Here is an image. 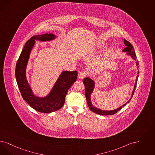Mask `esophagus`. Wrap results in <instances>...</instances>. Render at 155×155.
I'll return each mask as SVG.
<instances>
[{
	"label": "esophagus",
	"mask_w": 155,
	"mask_h": 155,
	"mask_svg": "<svg viewBox=\"0 0 155 155\" xmlns=\"http://www.w3.org/2000/svg\"><path fill=\"white\" fill-rule=\"evenodd\" d=\"M86 75H87V73L86 72V71H80V72H79V73H78V78H80V79H82V78H84L85 77H86Z\"/></svg>",
	"instance_id": "1"
}]
</instances>
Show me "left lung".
Instances as JSON below:
<instances>
[{"instance_id": "1", "label": "left lung", "mask_w": 155, "mask_h": 155, "mask_svg": "<svg viewBox=\"0 0 155 155\" xmlns=\"http://www.w3.org/2000/svg\"><path fill=\"white\" fill-rule=\"evenodd\" d=\"M124 43L125 45V46H127L126 48H124L123 50V52H127V54L128 55H129L130 56H131V57L132 58L134 59V60L136 61V65L137 66V68L138 69L139 68V62L137 60L136 58V55L135 53V51L134 50V47L133 46L131 45V43L127 41V40L124 39ZM139 71L138 70V72H137V75L136 77V82H135V84L134 86V89L132 91V97L131 98L129 99V100L128 101V102H127L125 104H124L122 106L119 107L117 109H116L114 110H101L100 109H98L96 107H94L93 105H92V103L91 101V93H93V90H94V86H95V82L92 79H91L89 77H86L84 80H83V83L85 85V96L86 99V101H87V105L90 108L91 110L93 112L97 113L98 114H100V115H105V116H107V115H113V114H114L115 113L117 112L118 111H119L120 110H121L123 107H125L127 103H129V101L132 99L133 95L134 94V92L135 91L136 89V85H137V80H138V77H139Z\"/></svg>"}]
</instances>
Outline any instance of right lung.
Masks as SVG:
<instances>
[{
    "label": "right lung",
    "instance_id": "right-lung-1",
    "mask_svg": "<svg viewBox=\"0 0 155 155\" xmlns=\"http://www.w3.org/2000/svg\"><path fill=\"white\" fill-rule=\"evenodd\" d=\"M55 38V35L48 33L33 36L25 43L16 63L15 77L21 96L30 107L39 112L49 113L60 109L64 105L68 90L77 79V71H63L48 96L39 97L33 94L26 74L30 54L35 41H50Z\"/></svg>",
    "mask_w": 155,
    "mask_h": 155
}]
</instances>
